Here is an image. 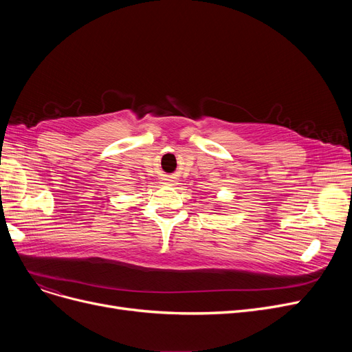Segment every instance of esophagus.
I'll list each match as a JSON object with an SVG mask.
<instances>
[{
  "label": "esophagus",
  "instance_id": "1",
  "mask_svg": "<svg viewBox=\"0 0 352 352\" xmlns=\"http://www.w3.org/2000/svg\"><path fill=\"white\" fill-rule=\"evenodd\" d=\"M166 181H170V182H171V179H166Z\"/></svg>",
  "mask_w": 352,
  "mask_h": 352
}]
</instances>
